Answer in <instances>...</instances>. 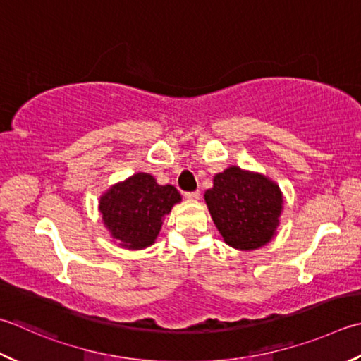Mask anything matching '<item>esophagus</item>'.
<instances>
[{
	"label": "esophagus",
	"instance_id": "34e87169",
	"mask_svg": "<svg viewBox=\"0 0 361 361\" xmlns=\"http://www.w3.org/2000/svg\"><path fill=\"white\" fill-rule=\"evenodd\" d=\"M185 197H186V199H189V200L200 199V190H192V192H186Z\"/></svg>",
	"mask_w": 361,
	"mask_h": 361
}]
</instances>
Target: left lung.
<instances>
[{
	"label": "left lung",
	"mask_w": 361,
	"mask_h": 361,
	"mask_svg": "<svg viewBox=\"0 0 361 361\" xmlns=\"http://www.w3.org/2000/svg\"><path fill=\"white\" fill-rule=\"evenodd\" d=\"M204 200L225 243L241 250L258 249L271 241L283 202L275 183L239 167L217 173Z\"/></svg>",
	"instance_id": "1"
}]
</instances>
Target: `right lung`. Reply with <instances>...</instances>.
I'll return each instance as SVG.
<instances>
[{
    "mask_svg": "<svg viewBox=\"0 0 361 361\" xmlns=\"http://www.w3.org/2000/svg\"><path fill=\"white\" fill-rule=\"evenodd\" d=\"M181 200L173 186H161L148 173H136L112 186L100 199L103 222L128 249H144L157 239L162 217Z\"/></svg>",
    "mask_w": 361,
    "mask_h": 361,
    "instance_id": "right-lung-1",
    "label": "right lung"
}]
</instances>
